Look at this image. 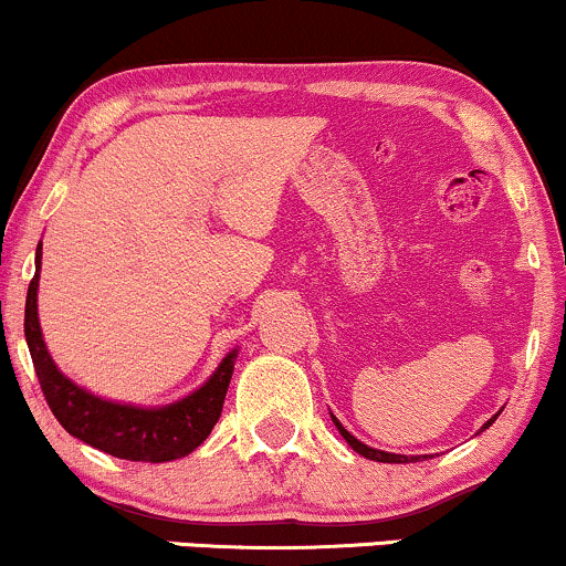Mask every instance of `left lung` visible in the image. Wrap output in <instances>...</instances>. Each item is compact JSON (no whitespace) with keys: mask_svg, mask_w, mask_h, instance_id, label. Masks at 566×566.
Wrapping results in <instances>:
<instances>
[{"mask_svg":"<svg viewBox=\"0 0 566 566\" xmlns=\"http://www.w3.org/2000/svg\"><path fill=\"white\" fill-rule=\"evenodd\" d=\"M331 418H334V423H336V429L338 431H342V437H344V440H347L349 442V448L352 450H355V453H360V455H365V458H370V461H378V463H410V461H418V458H427V455H397V453H384V450H376V448H368V444H363L360 440H355V437H352L349 434V431L347 429H344L342 427V423H338V418L336 416H331ZM495 418L497 416H493V418H490V421L488 423H484V427L482 429H488L490 427V423H493L495 421Z\"/></svg>","mask_w":566,"mask_h":566,"instance_id":"1","label":"left lung"}]
</instances>
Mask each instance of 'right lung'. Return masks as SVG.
I'll list each match as a JSON object with an SVG mask.
<instances>
[{"label":"right lung","instance_id":"right-lung-1","mask_svg":"<svg viewBox=\"0 0 566 566\" xmlns=\"http://www.w3.org/2000/svg\"><path fill=\"white\" fill-rule=\"evenodd\" d=\"M39 268H42V243L36 249V272H33L29 296H25V344H29L39 387L50 405L52 416L71 437L92 448L103 450L124 461L164 463L190 455L211 434L222 413L238 349H232L209 381L182 400L161 408H139L95 397L92 391L65 378L46 352L36 312Z\"/></svg>","mask_w":566,"mask_h":566}]
</instances>
